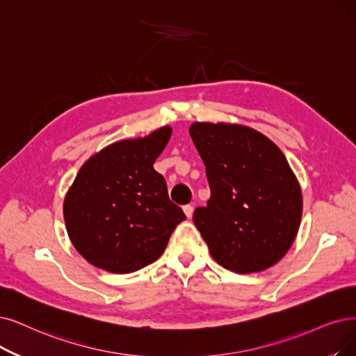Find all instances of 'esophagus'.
<instances>
[{"label": "esophagus", "mask_w": 356, "mask_h": 356, "mask_svg": "<svg viewBox=\"0 0 356 356\" xmlns=\"http://www.w3.org/2000/svg\"><path fill=\"white\" fill-rule=\"evenodd\" d=\"M182 209H184V213H186V216L190 219L193 216V210H194L193 206L191 204H186Z\"/></svg>", "instance_id": "1"}]
</instances>
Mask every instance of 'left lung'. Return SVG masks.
<instances>
[{"label": "left lung", "instance_id": "left-lung-1", "mask_svg": "<svg viewBox=\"0 0 356 356\" xmlns=\"http://www.w3.org/2000/svg\"><path fill=\"white\" fill-rule=\"evenodd\" d=\"M194 146L210 186L193 220L211 257L235 273L261 272L288 252L300 229L302 193L285 154L238 124L194 122Z\"/></svg>", "mask_w": 356, "mask_h": 356}]
</instances>
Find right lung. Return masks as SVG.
Masks as SVG:
<instances>
[{"mask_svg":"<svg viewBox=\"0 0 356 356\" xmlns=\"http://www.w3.org/2000/svg\"><path fill=\"white\" fill-rule=\"evenodd\" d=\"M170 134L165 125L117 141L80 168L64 198V220L71 244L90 264L111 273L143 268L161 257L186 219L153 169Z\"/></svg>","mask_w":356,"mask_h":356,"instance_id":"1","label":"right lung"}]
</instances>
